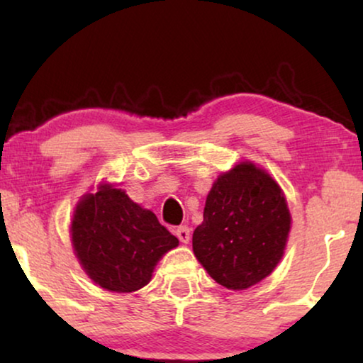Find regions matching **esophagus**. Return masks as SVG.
<instances>
[{
  "instance_id": "1",
  "label": "esophagus",
  "mask_w": 363,
  "mask_h": 363,
  "mask_svg": "<svg viewBox=\"0 0 363 363\" xmlns=\"http://www.w3.org/2000/svg\"><path fill=\"white\" fill-rule=\"evenodd\" d=\"M175 235H177L178 240H180L182 242H185V245H188V242H190V240H191V233H190V228H188V226H178Z\"/></svg>"
}]
</instances>
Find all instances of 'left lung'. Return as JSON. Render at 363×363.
Listing matches in <instances>:
<instances>
[{
	"mask_svg": "<svg viewBox=\"0 0 363 363\" xmlns=\"http://www.w3.org/2000/svg\"><path fill=\"white\" fill-rule=\"evenodd\" d=\"M284 191L250 160L221 173L206 196L193 252L218 284L245 291L266 279L284 255L291 231Z\"/></svg>",
	"mask_w": 363,
	"mask_h": 363,
	"instance_id": "obj_1",
	"label": "left lung"
}]
</instances>
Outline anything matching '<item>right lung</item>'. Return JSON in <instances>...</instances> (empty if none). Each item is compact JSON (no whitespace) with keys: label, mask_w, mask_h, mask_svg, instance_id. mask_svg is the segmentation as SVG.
<instances>
[{"label":"right lung","mask_w":363,"mask_h":363,"mask_svg":"<svg viewBox=\"0 0 363 363\" xmlns=\"http://www.w3.org/2000/svg\"><path fill=\"white\" fill-rule=\"evenodd\" d=\"M71 241L84 272L102 289L121 294L147 286L162 256L178 246L150 210L104 182L76 205Z\"/></svg>","instance_id":"right-lung-1"}]
</instances>
